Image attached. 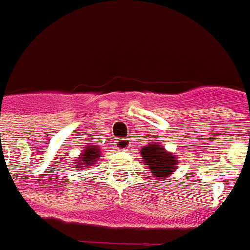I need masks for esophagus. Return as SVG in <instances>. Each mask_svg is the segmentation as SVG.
<instances>
[{"label": "esophagus", "instance_id": "34e87169", "mask_svg": "<svg viewBox=\"0 0 250 250\" xmlns=\"http://www.w3.org/2000/svg\"><path fill=\"white\" fill-rule=\"evenodd\" d=\"M129 146H130V143H129V140L126 139H118L116 141V148L120 150H125L128 149Z\"/></svg>", "mask_w": 250, "mask_h": 250}]
</instances>
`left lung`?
Segmentation results:
<instances>
[{"mask_svg":"<svg viewBox=\"0 0 250 250\" xmlns=\"http://www.w3.org/2000/svg\"><path fill=\"white\" fill-rule=\"evenodd\" d=\"M140 155L144 163L149 167L150 173L157 179L168 178L173 171H176V157L171 152H167L163 145L148 144L143 146Z\"/></svg>","mask_w":250,"mask_h":250,"instance_id":"8db88e82","label":"left lung"}]
</instances>
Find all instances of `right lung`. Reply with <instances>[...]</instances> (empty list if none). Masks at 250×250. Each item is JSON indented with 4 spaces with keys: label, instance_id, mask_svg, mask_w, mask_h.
Masks as SVG:
<instances>
[{
    "label": "right lung",
    "instance_id": "add662e5",
    "mask_svg": "<svg viewBox=\"0 0 250 250\" xmlns=\"http://www.w3.org/2000/svg\"><path fill=\"white\" fill-rule=\"evenodd\" d=\"M101 156V150L97 145H86L84 149H83V153L81 156L78 157L75 163H74V168H88L91 167L93 164H95V162L100 159Z\"/></svg>",
    "mask_w": 250,
    "mask_h": 250
}]
</instances>
